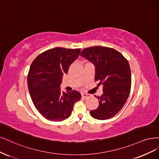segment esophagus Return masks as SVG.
<instances>
[{
  "instance_id": "1",
  "label": "esophagus",
  "mask_w": 159,
  "mask_h": 159,
  "mask_svg": "<svg viewBox=\"0 0 159 159\" xmlns=\"http://www.w3.org/2000/svg\"><path fill=\"white\" fill-rule=\"evenodd\" d=\"M81 97H82V98H84V99H86V98H89L91 97V95H89V94L84 93H81Z\"/></svg>"
}]
</instances>
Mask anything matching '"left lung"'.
<instances>
[{"mask_svg": "<svg viewBox=\"0 0 159 159\" xmlns=\"http://www.w3.org/2000/svg\"><path fill=\"white\" fill-rule=\"evenodd\" d=\"M83 57L95 67V80L103 85V93L98 107L91 111V116L98 120L114 116L126 102L131 89V70L128 61L122 54L112 48L95 46L82 51Z\"/></svg>", "mask_w": 159, "mask_h": 159, "instance_id": "left-lung-1", "label": "left lung"}]
</instances>
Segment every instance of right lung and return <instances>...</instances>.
<instances>
[{"instance_id":"obj_1","label":"right lung","mask_w":159,"mask_h":159,"mask_svg":"<svg viewBox=\"0 0 159 159\" xmlns=\"http://www.w3.org/2000/svg\"><path fill=\"white\" fill-rule=\"evenodd\" d=\"M80 48L56 47L40 54L32 62L27 75V86L37 110L46 119L61 122L72 114L80 92L62 91L64 74L80 54Z\"/></svg>"}]
</instances>
